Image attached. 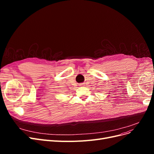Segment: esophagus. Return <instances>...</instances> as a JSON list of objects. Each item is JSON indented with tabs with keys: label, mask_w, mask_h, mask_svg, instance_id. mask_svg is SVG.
Segmentation results:
<instances>
[{
	"label": "esophagus",
	"mask_w": 154,
	"mask_h": 154,
	"mask_svg": "<svg viewBox=\"0 0 154 154\" xmlns=\"http://www.w3.org/2000/svg\"><path fill=\"white\" fill-rule=\"evenodd\" d=\"M80 86L83 87V86H85V85H84V84H80Z\"/></svg>",
	"instance_id": "obj_1"
}]
</instances>
